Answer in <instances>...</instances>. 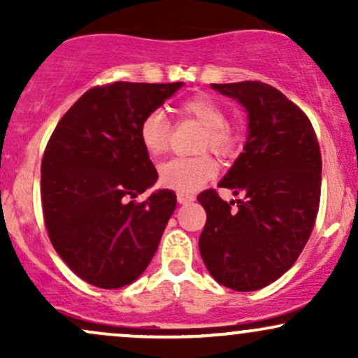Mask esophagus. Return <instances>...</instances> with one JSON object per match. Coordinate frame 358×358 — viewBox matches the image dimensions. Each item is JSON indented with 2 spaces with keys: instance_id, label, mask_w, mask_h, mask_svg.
I'll return each instance as SVG.
<instances>
[{
  "instance_id": "obj_1",
  "label": "esophagus",
  "mask_w": 358,
  "mask_h": 358,
  "mask_svg": "<svg viewBox=\"0 0 358 358\" xmlns=\"http://www.w3.org/2000/svg\"><path fill=\"white\" fill-rule=\"evenodd\" d=\"M176 200H178V203H190L195 200V195H192V193L178 192L176 193Z\"/></svg>"
}]
</instances>
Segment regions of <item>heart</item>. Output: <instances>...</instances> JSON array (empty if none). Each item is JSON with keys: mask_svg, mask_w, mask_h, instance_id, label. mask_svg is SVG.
<instances>
[{"mask_svg": "<svg viewBox=\"0 0 358 358\" xmlns=\"http://www.w3.org/2000/svg\"><path fill=\"white\" fill-rule=\"evenodd\" d=\"M182 117L193 119L205 127L200 151L210 150L231 156L241 145V134L227 122L225 109L207 94H195L176 106ZM139 139L151 156L166 153L171 141V124L162 110H151L139 124ZM219 173V163L210 155L180 156L159 166V182L178 192H195Z\"/></svg>", "mask_w": 358, "mask_h": 358, "instance_id": "heart-1", "label": "heart"}]
</instances>
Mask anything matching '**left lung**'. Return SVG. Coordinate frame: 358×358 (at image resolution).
Segmentation results:
<instances>
[{
  "label": "left lung",
  "instance_id": "8db88e82",
  "mask_svg": "<svg viewBox=\"0 0 358 358\" xmlns=\"http://www.w3.org/2000/svg\"><path fill=\"white\" fill-rule=\"evenodd\" d=\"M212 87L244 106L249 136L219 183L241 199L227 203L213 188L196 199L207 212L199 248L217 282L256 291L281 278L310 239L322 193V153L310 119L281 90L259 80Z\"/></svg>",
  "mask_w": 358,
  "mask_h": 358
}]
</instances>
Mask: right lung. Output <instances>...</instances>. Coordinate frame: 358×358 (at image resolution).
I'll return each mask as SVG.
<instances>
[{"label": "right lung", "mask_w": 358, "mask_h": 358, "mask_svg": "<svg viewBox=\"0 0 358 358\" xmlns=\"http://www.w3.org/2000/svg\"><path fill=\"white\" fill-rule=\"evenodd\" d=\"M183 85L113 82L89 89L53 129L42 159V207L52 245L89 285L116 289L143 274L176 207L156 182L139 124Z\"/></svg>", "instance_id": "right-lung-1"}]
</instances>
